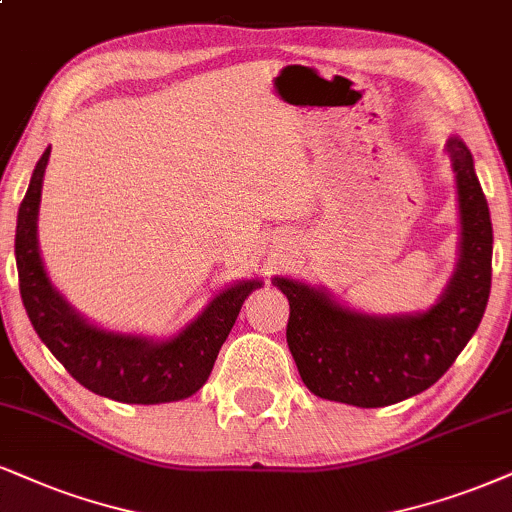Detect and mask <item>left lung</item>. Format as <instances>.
<instances>
[{"instance_id":"8db88e82","label":"left lung","mask_w":512,"mask_h":512,"mask_svg":"<svg viewBox=\"0 0 512 512\" xmlns=\"http://www.w3.org/2000/svg\"><path fill=\"white\" fill-rule=\"evenodd\" d=\"M446 154L458 189V263L427 311L363 313L334 299L325 287L292 277L273 280L289 299V351L301 380L320 399L358 408L410 399L451 368L482 323L494 251L489 204L475 159L458 135L449 137Z\"/></svg>"}]
</instances>
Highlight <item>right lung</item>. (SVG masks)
I'll list each match as a JSON object with an SVG mask.
<instances>
[{"label":"right lung","instance_id":"add662e5","mask_svg":"<svg viewBox=\"0 0 512 512\" xmlns=\"http://www.w3.org/2000/svg\"><path fill=\"white\" fill-rule=\"evenodd\" d=\"M52 147L44 149L16 220V268L21 299L37 337L82 387L121 403H170L197 394L258 277L213 296L197 318L166 339L94 325L49 280L37 239L42 182Z\"/></svg>","mask_w":512,"mask_h":512}]
</instances>
